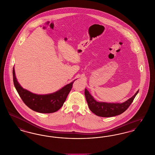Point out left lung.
<instances>
[{"instance_id":"1","label":"left lung","mask_w":155,"mask_h":155,"mask_svg":"<svg viewBox=\"0 0 155 155\" xmlns=\"http://www.w3.org/2000/svg\"><path fill=\"white\" fill-rule=\"evenodd\" d=\"M138 90L135 94L127 101L122 103H109L105 102H98L94 98L86 88L84 95L88 108L95 114L101 117H113L123 113L133 102L135 96L138 93Z\"/></svg>"}]
</instances>
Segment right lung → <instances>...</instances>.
Listing matches in <instances>:
<instances>
[{"label": "right lung", "mask_w": 155, "mask_h": 155, "mask_svg": "<svg viewBox=\"0 0 155 155\" xmlns=\"http://www.w3.org/2000/svg\"><path fill=\"white\" fill-rule=\"evenodd\" d=\"M14 87L21 98L28 107L42 114L53 113L60 109L66 100L75 79L59 90L47 94H37L21 87L17 80L14 67L13 70Z\"/></svg>", "instance_id": "right-lung-1"}]
</instances>
